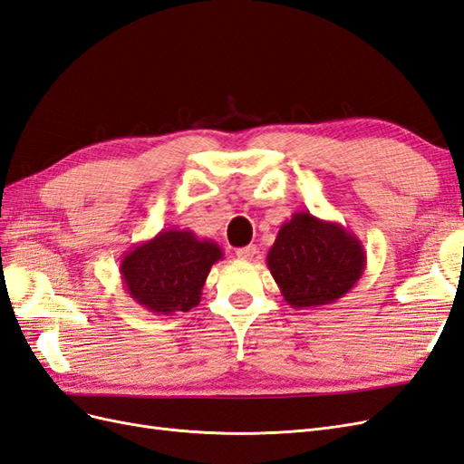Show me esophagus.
I'll list each match as a JSON object with an SVG mask.
<instances>
[{
	"label": "esophagus",
	"instance_id": "34e87169",
	"mask_svg": "<svg viewBox=\"0 0 464 464\" xmlns=\"http://www.w3.org/2000/svg\"><path fill=\"white\" fill-rule=\"evenodd\" d=\"M256 254H257V246H254V244H249V246H246V247L236 249V256H237V259H242V261L254 259V257H256Z\"/></svg>",
	"mask_w": 464,
	"mask_h": 464
}]
</instances>
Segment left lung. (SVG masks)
<instances>
[{"instance_id": "left-lung-1", "label": "left lung", "mask_w": 464, "mask_h": 464, "mask_svg": "<svg viewBox=\"0 0 464 464\" xmlns=\"http://www.w3.org/2000/svg\"><path fill=\"white\" fill-rule=\"evenodd\" d=\"M266 266L288 305L307 310L353 290L366 269V251L343 224L300 210L280 227Z\"/></svg>"}]
</instances>
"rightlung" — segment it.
Instances as JSON below:
<instances>
[{
  "label": "right lung",
  "mask_w": 464,
  "mask_h": 464,
  "mask_svg": "<svg viewBox=\"0 0 464 464\" xmlns=\"http://www.w3.org/2000/svg\"><path fill=\"white\" fill-rule=\"evenodd\" d=\"M224 257L222 247L191 230H160L133 246L120 265L121 283L143 310L154 315L189 312L201 302L210 266Z\"/></svg>",
  "instance_id": "obj_1"
}]
</instances>
